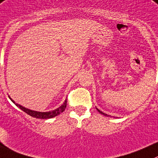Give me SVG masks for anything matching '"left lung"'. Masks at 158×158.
<instances>
[{
  "instance_id": "1",
  "label": "left lung",
  "mask_w": 158,
  "mask_h": 158,
  "mask_svg": "<svg viewBox=\"0 0 158 158\" xmlns=\"http://www.w3.org/2000/svg\"><path fill=\"white\" fill-rule=\"evenodd\" d=\"M97 110H98V112H99V113H101V114H102V115H106V116H109V115H107V114H106V113H104V112H102V111H100V110H99V109H97Z\"/></svg>"
}]
</instances>
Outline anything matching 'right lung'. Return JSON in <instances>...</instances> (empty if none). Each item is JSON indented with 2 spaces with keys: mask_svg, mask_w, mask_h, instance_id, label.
<instances>
[{
  "mask_svg": "<svg viewBox=\"0 0 158 158\" xmlns=\"http://www.w3.org/2000/svg\"><path fill=\"white\" fill-rule=\"evenodd\" d=\"M10 99L11 100V102H14L15 104L16 105V106H17V107H19L20 109H22V111H24V112H25V113L28 114V115H31V116L34 117V118H43V119L51 118H52V117H55V116H56V115H60V113H62V112L65 110L66 107H67V99H66V100L64 101V104H63L61 106H60L58 109H55V110L51 111V112H37V111H32V110H30V109H26V108L23 107V106H20V105H19V104H17V103L15 102L14 100H12V99L10 98Z\"/></svg>",
  "mask_w": 158,
  "mask_h": 158,
  "instance_id": "add662e5",
  "label": "right lung"
}]
</instances>
